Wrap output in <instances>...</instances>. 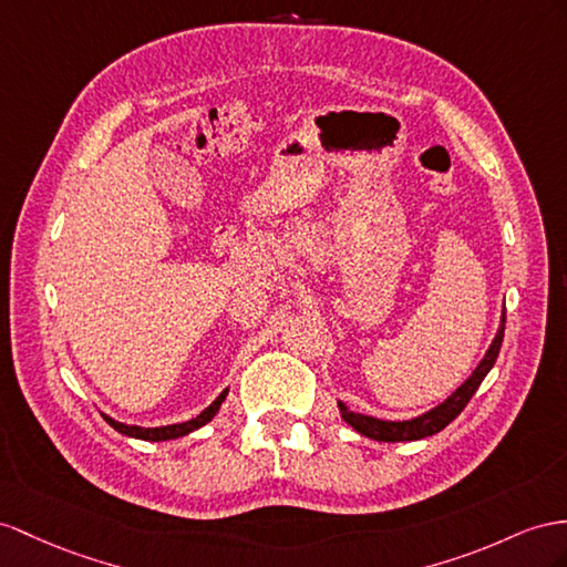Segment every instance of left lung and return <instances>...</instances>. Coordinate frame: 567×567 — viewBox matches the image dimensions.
I'll return each instance as SVG.
<instances>
[{
  "mask_svg": "<svg viewBox=\"0 0 567 567\" xmlns=\"http://www.w3.org/2000/svg\"><path fill=\"white\" fill-rule=\"evenodd\" d=\"M503 332H505V311L501 313L498 330H496V336H493L484 359L478 361L476 369L470 373V379L464 381L455 390V393H450L441 404H435L433 410L419 414V416H412V419H402V422H393V419H379L371 414L352 412L344 402L338 400L340 416L344 419V424H350L357 433L367 435V439H371V441H381V443L422 441V439H426V435L443 431L464 408H467V402L476 393V388L482 385L486 373L493 369V364H496L501 344H503Z\"/></svg>",
  "mask_w": 567,
  "mask_h": 567,
  "instance_id": "obj_1",
  "label": "left lung"
}]
</instances>
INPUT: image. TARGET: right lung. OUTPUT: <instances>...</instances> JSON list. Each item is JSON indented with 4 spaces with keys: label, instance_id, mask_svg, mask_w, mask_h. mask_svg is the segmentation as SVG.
<instances>
[{
    "label": "right lung",
    "instance_id": "obj_1",
    "mask_svg": "<svg viewBox=\"0 0 567 567\" xmlns=\"http://www.w3.org/2000/svg\"><path fill=\"white\" fill-rule=\"evenodd\" d=\"M229 393V388H225L220 395H217L206 410H203L200 414H196L194 419H188V422H182V424H167V426H153V429H145V426H134V424H124V422H117V419H112L110 414H103L105 422L114 429L120 431L122 435H128V439H138V441H153V443H159V441H174V439H182V435H188L198 431L200 426H206L208 422H213V416L220 412L223 402Z\"/></svg>",
    "mask_w": 567,
    "mask_h": 567
}]
</instances>
